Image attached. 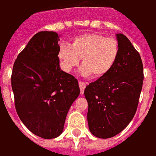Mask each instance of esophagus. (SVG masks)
<instances>
[{
  "label": "esophagus",
  "instance_id": "esophagus-1",
  "mask_svg": "<svg viewBox=\"0 0 156 156\" xmlns=\"http://www.w3.org/2000/svg\"><path fill=\"white\" fill-rule=\"evenodd\" d=\"M79 86H80V94L83 95L84 92V88L86 87V83L83 81H79Z\"/></svg>",
  "mask_w": 156,
  "mask_h": 156
}]
</instances>
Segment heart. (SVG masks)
<instances>
[{
    "mask_svg": "<svg viewBox=\"0 0 156 156\" xmlns=\"http://www.w3.org/2000/svg\"><path fill=\"white\" fill-rule=\"evenodd\" d=\"M58 58L66 72H71L82 58L80 72L83 76L93 74L102 77L108 74L119 55V44L114 38L98 34L76 36L72 46L63 43L58 50Z\"/></svg>",
    "mask_w": 156,
    "mask_h": 156,
    "instance_id": "obj_1",
    "label": "heart"
}]
</instances>
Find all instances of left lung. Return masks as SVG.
I'll use <instances>...</instances> for the list:
<instances>
[{"mask_svg": "<svg viewBox=\"0 0 156 156\" xmlns=\"http://www.w3.org/2000/svg\"><path fill=\"white\" fill-rule=\"evenodd\" d=\"M119 55L110 72L86 86L88 123L91 133L101 139L122 131L136 113L143 81L139 53L122 34H117Z\"/></svg>", "mask_w": 156, "mask_h": 156, "instance_id": "left-lung-1", "label": "left lung"}]
</instances>
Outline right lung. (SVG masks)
<instances>
[{
	"label": "right lung",
	"mask_w": 156,
	"mask_h": 156,
	"mask_svg": "<svg viewBox=\"0 0 156 156\" xmlns=\"http://www.w3.org/2000/svg\"><path fill=\"white\" fill-rule=\"evenodd\" d=\"M58 41L53 31L36 34L17 55L11 76L17 115L33 134L46 139L60 135L80 94L78 80L60 70Z\"/></svg>",
	"instance_id": "obj_1"
}]
</instances>
